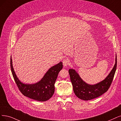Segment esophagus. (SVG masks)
<instances>
[{
    "label": "esophagus",
    "mask_w": 121,
    "mask_h": 121,
    "mask_svg": "<svg viewBox=\"0 0 121 121\" xmlns=\"http://www.w3.org/2000/svg\"><path fill=\"white\" fill-rule=\"evenodd\" d=\"M69 60H68L67 59H64L63 60V65L64 67H66L69 64Z\"/></svg>",
    "instance_id": "esophagus-1"
}]
</instances>
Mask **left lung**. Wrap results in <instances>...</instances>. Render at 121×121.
<instances>
[{
    "label": "left lung",
    "mask_w": 121,
    "mask_h": 121,
    "mask_svg": "<svg viewBox=\"0 0 121 121\" xmlns=\"http://www.w3.org/2000/svg\"><path fill=\"white\" fill-rule=\"evenodd\" d=\"M117 64V55H116L115 65L109 75L103 81L94 85L87 84L74 69H70L69 73L76 96L80 99L87 101L95 99L106 92L112 82Z\"/></svg>",
    "instance_id": "1"
}]
</instances>
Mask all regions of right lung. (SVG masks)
Here are the masks:
<instances>
[{
	"label": "right lung",
	"mask_w": 121,
	"mask_h": 121,
	"mask_svg": "<svg viewBox=\"0 0 121 121\" xmlns=\"http://www.w3.org/2000/svg\"><path fill=\"white\" fill-rule=\"evenodd\" d=\"M10 67L13 78L22 94L30 99L44 102L48 100L54 94V84L58 74L63 68V63L60 62L51 67L39 82L31 84L23 83L18 78L13 67L11 56Z\"/></svg>",
	"instance_id": "1"
}]
</instances>
